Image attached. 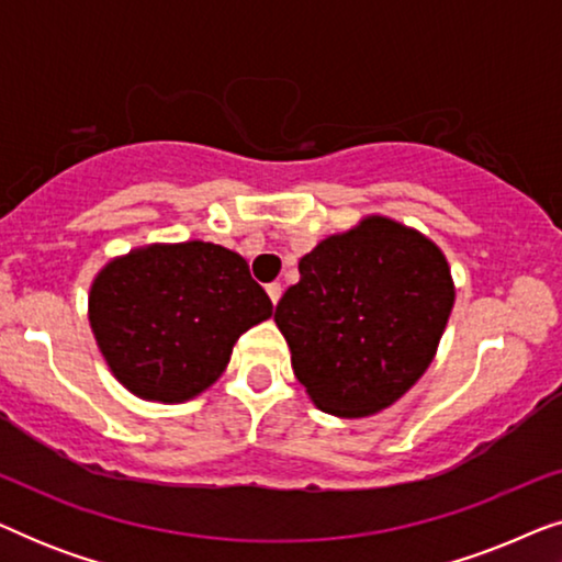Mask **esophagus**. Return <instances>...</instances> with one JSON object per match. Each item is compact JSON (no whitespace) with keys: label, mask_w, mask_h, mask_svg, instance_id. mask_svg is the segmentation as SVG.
I'll return each mask as SVG.
<instances>
[{"label":"esophagus","mask_w":562,"mask_h":562,"mask_svg":"<svg viewBox=\"0 0 562 562\" xmlns=\"http://www.w3.org/2000/svg\"><path fill=\"white\" fill-rule=\"evenodd\" d=\"M266 291H268V299H271L273 306L279 304V299H281V283H268Z\"/></svg>","instance_id":"obj_1"}]
</instances>
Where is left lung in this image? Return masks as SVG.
I'll list each match as a JSON object with an SVG mask.
<instances>
[{
  "label": "left lung",
  "mask_w": 562,
  "mask_h": 562,
  "mask_svg": "<svg viewBox=\"0 0 562 562\" xmlns=\"http://www.w3.org/2000/svg\"><path fill=\"white\" fill-rule=\"evenodd\" d=\"M299 273L273 319L312 402L345 419L398 402L432 363L456 304L445 252L371 214L317 243Z\"/></svg>",
  "instance_id": "left-lung-1"
}]
</instances>
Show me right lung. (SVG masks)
Instances as JSON below:
<instances>
[{"instance_id":"1","label":"right lung","mask_w":562,"mask_h":562,"mask_svg":"<svg viewBox=\"0 0 562 562\" xmlns=\"http://www.w3.org/2000/svg\"><path fill=\"white\" fill-rule=\"evenodd\" d=\"M271 314L245 258L204 240L130 250L89 289V325L114 379L164 404L210 389L237 337Z\"/></svg>"}]
</instances>
